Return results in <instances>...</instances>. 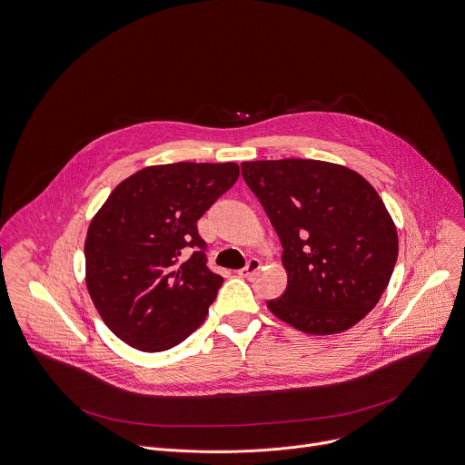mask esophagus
Instances as JSON below:
<instances>
[{"instance_id":"34e87169","label":"esophagus","mask_w":465,"mask_h":465,"mask_svg":"<svg viewBox=\"0 0 465 465\" xmlns=\"http://www.w3.org/2000/svg\"><path fill=\"white\" fill-rule=\"evenodd\" d=\"M259 270H261V261H259V259H249L247 264H245V268H242V270L238 272V275L249 279V277H252Z\"/></svg>"}]
</instances>
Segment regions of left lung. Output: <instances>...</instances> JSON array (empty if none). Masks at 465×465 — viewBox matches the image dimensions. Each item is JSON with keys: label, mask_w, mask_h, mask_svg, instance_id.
Instances as JSON below:
<instances>
[{"label": "left lung", "mask_w": 465, "mask_h": 465, "mask_svg": "<svg viewBox=\"0 0 465 465\" xmlns=\"http://www.w3.org/2000/svg\"><path fill=\"white\" fill-rule=\"evenodd\" d=\"M282 243L288 286L270 311L306 334L351 329L379 302L399 240L375 188L356 172L304 159L242 163Z\"/></svg>", "instance_id": "left-lung-1"}]
</instances>
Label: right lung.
Here are the masks:
<instances>
[{
  "label": "right lung",
  "instance_id": "1",
  "mask_svg": "<svg viewBox=\"0 0 465 465\" xmlns=\"http://www.w3.org/2000/svg\"><path fill=\"white\" fill-rule=\"evenodd\" d=\"M238 175L234 163L149 166L120 183L94 216L84 242L86 286L120 340L159 352L204 322L223 277L206 266L197 220Z\"/></svg>",
  "mask_w": 465,
  "mask_h": 465
}]
</instances>
